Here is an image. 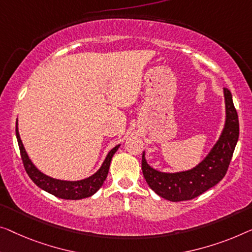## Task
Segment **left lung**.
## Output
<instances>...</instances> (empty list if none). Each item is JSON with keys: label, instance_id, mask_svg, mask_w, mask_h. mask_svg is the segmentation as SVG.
<instances>
[{"label": "left lung", "instance_id": "left-lung-1", "mask_svg": "<svg viewBox=\"0 0 252 252\" xmlns=\"http://www.w3.org/2000/svg\"><path fill=\"white\" fill-rule=\"evenodd\" d=\"M225 125L222 133L208 155L188 171L165 173L149 166L142 153L141 168L146 182L159 197L170 201H185L200 196L222 180L231 163L239 139V119L232 94L224 88Z\"/></svg>", "mask_w": 252, "mask_h": 252}]
</instances>
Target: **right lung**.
I'll list each match as a JSON object with an SVG mask.
<instances>
[{"label": "right lung", "instance_id": "right-lung-1", "mask_svg": "<svg viewBox=\"0 0 252 252\" xmlns=\"http://www.w3.org/2000/svg\"><path fill=\"white\" fill-rule=\"evenodd\" d=\"M16 136L25 170L29 175V178L32 180V182L37 187H39L40 189L46 191V192L53 194V196L58 198L67 199V200H79V199L87 198L93 196L94 193H96L98 191V189L103 186L104 181L107 178L112 157H113L116 150L120 147V145H118L113 149H111L99 170L96 173L90 175L89 178L79 180V181H64V180L53 179L51 176L44 174L43 172H40L32 164L27 152H26L24 145H22L20 134H19L18 130V120L16 123Z\"/></svg>", "mask_w": 252, "mask_h": 252}]
</instances>
